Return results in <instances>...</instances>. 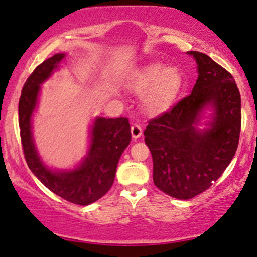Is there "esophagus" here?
Wrapping results in <instances>:
<instances>
[{
  "label": "esophagus",
  "instance_id": "esophagus-1",
  "mask_svg": "<svg viewBox=\"0 0 257 257\" xmlns=\"http://www.w3.org/2000/svg\"><path fill=\"white\" fill-rule=\"evenodd\" d=\"M131 132H132V137L134 139L140 138L141 135H143V128H141V126L138 125V124L133 125L131 128Z\"/></svg>",
  "mask_w": 257,
  "mask_h": 257
}]
</instances>
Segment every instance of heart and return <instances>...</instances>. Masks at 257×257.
<instances>
[{
  "instance_id": "b5f03b06",
  "label": "heart",
  "mask_w": 257,
  "mask_h": 257,
  "mask_svg": "<svg viewBox=\"0 0 257 257\" xmlns=\"http://www.w3.org/2000/svg\"><path fill=\"white\" fill-rule=\"evenodd\" d=\"M131 90L143 95L144 110L150 114H161L172 107L181 88V75L176 67L162 61H152L131 76Z\"/></svg>"
}]
</instances>
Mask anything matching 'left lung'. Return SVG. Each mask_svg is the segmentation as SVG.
<instances>
[{
	"instance_id": "obj_1",
	"label": "left lung",
	"mask_w": 257,
	"mask_h": 257,
	"mask_svg": "<svg viewBox=\"0 0 257 257\" xmlns=\"http://www.w3.org/2000/svg\"><path fill=\"white\" fill-rule=\"evenodd\" d=\"M197 64L192 91L144 135L153 159V182L168 196L191 199L208 190L231 163L241 123L234 78L210 57L187 52Z\"/></svg>"
}]
</instances>
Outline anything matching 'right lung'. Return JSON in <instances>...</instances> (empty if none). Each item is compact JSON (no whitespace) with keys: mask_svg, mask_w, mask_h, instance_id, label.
I'll return each instance as SVG.
<instances>
[{"mask_svg":"<svg viewBox=\"0 0 257 257\" xmlns=\"http://www.w3.org/2000/svg\"><path fill=\"white\" fill-rule=\"evenodd\" d=\"M66 53H57L38 65L26 79L19 100V128L26 163L34 175L53 193L78 205H89L107 193L114 181L117 164L132 140L126 118L95 117L89 126L84 157L72 168L49 167L41 157L34 139L35 112L42 84L61 69Z\"/></svg>","mask_w":257,"mask_h":257,"instance_id":"obj_1","label":"right lung"}]
</instances>
